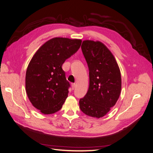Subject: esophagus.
<instances>
[{
  "label": "esophagus",
  "instance_id": "obj_1",
  "mask_svg": "<svg viewBox=\"0 0 153 153\" xmlns=\"http://www.w3.org/2000/svg\"><path fill=\"white\" fill-rule=\"evenodd\" d=\"M71 87H72V90L74 89L75 88H76V84H75V83H72V84H71Z\"/></svg>",
  "mask_w": 153,
  "mask_h": 153
}]
</instances>
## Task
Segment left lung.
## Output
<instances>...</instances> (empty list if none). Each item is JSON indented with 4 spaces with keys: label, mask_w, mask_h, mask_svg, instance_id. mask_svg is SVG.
Instances as JSON below:
<instances>
[{
    "label": "left lung",
    "mask_w": 153,
    "mask_h": 153,
    "mask_svg": "<svg viewBox=\"0 0 153 153\" xmlns=\"http://www.w3.org/2000/svg\"><path fill=\"white\" fill-rule=\"evenodd\" d=\"M81 49L89 71V86L79 100V107L86 115L100 118L109 112L120 97V71L114 55L101 42L84 40Z\"/></svg>",
    "instance_id": "1"
}]
</instances>
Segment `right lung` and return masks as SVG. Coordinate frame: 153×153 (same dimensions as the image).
Listing matches in <instances>:
<instances>
[{"mask_svg": "<svg viewBox=\"0 0 153 153\" xmlns=\"http://www.w3.org/2000/svg\"><path fill=\"white\" fill-rule=\"evenodd\" d=\"M81 42L79 39H50L39 48L28 64L26 94L33 106L43 114H52L62 108L70 87L62 66L80 48Z\"/></svg>", "mask_w": 153, "mask_h": 153, "instance_id": "add662e5", "label": "right lung"}]
</instances>
